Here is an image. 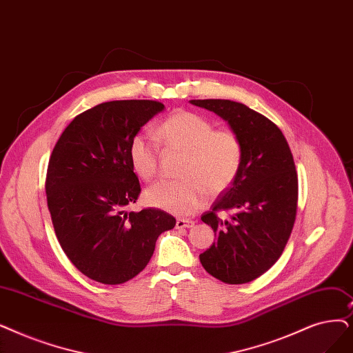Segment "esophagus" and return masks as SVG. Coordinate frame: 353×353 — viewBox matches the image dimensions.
Segmentation results:
<instances>
[{
    "label": "esophagus",
    "mask_w": 353,
    "mask_h": 353,
    "mask_svg": "<svg viewBox=\"0 0 353 353\" xmlns=\"http://www.w3.org/2000/svg\"><path fill=\"white\" fill-rule=\"evenodd\" d=\"M194 226V221L192 219H177L176 221V228L183 229V228H192Z\"/></svg>",
    "instance_id": "34e87169"
}]
</instances>
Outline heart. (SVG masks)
I'll use <instances>...</instances> for the list:
<instances>
[{"label":"heart","mask_w":353,"mask_h":353,"mask_svg":"<svg viewBox=\"0 0 353 353\" xmlns=\"http://www.w3.org/2000/svg\"><path fill=\"white\" fill-rule=\"evenodd\" d=\"M167 150L181 151L179 180H161L144 192V201L176 214H189L202 208L208 193L219 194L231 188L242 167L243 145L231 128H214L206 117L180 110L157 128ZM134 173L148 181L157 173L160 148L147 132H137L128 147Z\"/></svg>","instance_id":"1"}]
</instances>
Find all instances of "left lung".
<instances>
[{
    "instance_id": "8db88e82",
    "label": "left lung",
    "mask_w": 353,
    "mask_h": 353,
    "mask_svg": "<svg viewBox=\"0 0 353 353\" xmlns=\"http://www.w3.org/2000/svg\"><path fill=\"white\" fill-rule=\"evenodd\" d=\"M190 102L223 118L243 145L235 183L202 214L218 239L199 258L214 279L250 283L277 263L293 231L299 199L293 154L281 130L247 105L229 99ZM228 210L236 213L223 221L217 213Z\"/></svg>"
}]
</instances>
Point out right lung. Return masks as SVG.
<instances>
[{
    "label": "right lung",
    "mask_w": 353,
    "mask_h": 353,
    "mask_svg": "<svg viewBox=\"0 0 353 353\" xmlns=\"http://www.w3.org/2000/svg\"><path fill=\"white\" fill-rule=\"evenodd\" d=\"M163 110L148 99L99 103L74 117L53 148L46 176L53 228L70 263L90 280L115 285L134 279L160 234L176 225L161 209L125 210L141 192L131 139Z\"/></svg>",
    "instance_id": "obj_1"
}]
</instances>
